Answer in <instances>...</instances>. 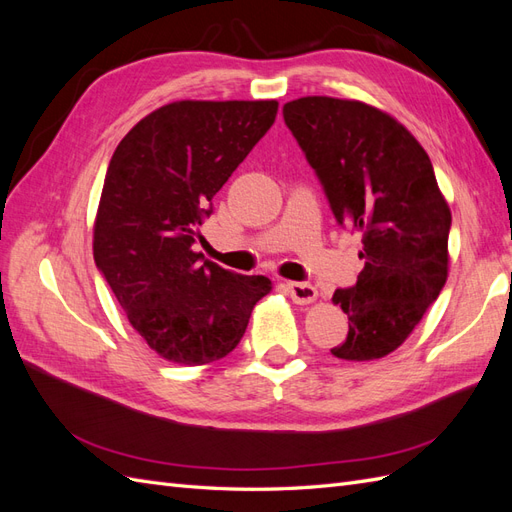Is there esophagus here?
I'll list each match as a JSON object with an SVG mask.
<instances>
[{
    "instance_id": "esophagus-1",
    "label": "esophagus",
    "mask_w": 512,
    "mask_h": 512,
    "mask_svg": "<svg viewBox=\"0 0 512 512\" xmlns=\"http://www.w3.org/2000/svg\"><path fill=\"white\" fill-rule=\"evenodd\" d=\"M286 288H288L290 299H292L294 303H299V305L314 303V301H316V297H318V290H316V286L307 284V282H288V284H286Z\"/></svg>"
}]
</instances>
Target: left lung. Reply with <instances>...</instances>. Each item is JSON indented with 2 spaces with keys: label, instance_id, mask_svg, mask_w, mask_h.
Returning <instances> with one entry per match:
<instances>
[{
  "label": "left lung",
  "instance_id": "1",
  "mask_svg": "<svg viewBox=\"0 0 512 512\" xmlns=\"http://www.w3.org/2000/svg\"><path fill=\"white\" fill-rule=\"evenodd\" d=\"M284 121L316 170L337 224L361 232L365 267L333 303L344 361H374L406 342L448 277L451 209L421 143L380 108L329 96L284 104Z\"/></svg>",
  "mask_w": 512,
  "mask_h": 512
}]
</instances>
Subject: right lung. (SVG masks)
<instances>
[{
	"instance_id": "add662e5",
	"label": "right lung",
	"mask_w": 512,
	"mask_h": 512,
	"mask_svg": "<svg viewBox=\"0 0 512 512\" xmlns=\"http://www.w3.org/2000/svg\"><path fill=\"white\" fill-rule=\"evenodd\" d=\"M277 115V100H179L121 138L94 222V260L134 331L162 359L207 365L237 348L265 275L194 252L211 200Z\"/></svg>"
}]
</instances>
